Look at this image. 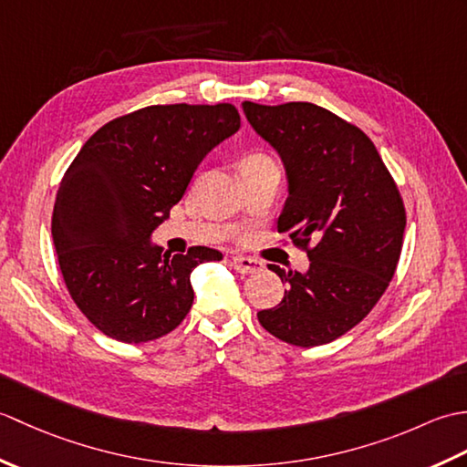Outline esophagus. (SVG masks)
<instances>
[{"label":"esophagus","instance_id":"esophagus-1","mask_svg":"<svg viewBox=\"0 0 467 467\" xmlns=\"http://www.w3.org/2000/svg\"><path fill=\"white\" fill-rule=\"evenodd\" d=\"M231 265L234 266V271H239L241 275H253L256 271H261V263L251 259V256H233Z\"/></svg>","mask_w":467,"mask_h":467}]
</instances>
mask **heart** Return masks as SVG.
Instances as JSON below:
<instances>
[{
  "mask_svg": "<svg viewBox=\"0 0 467 467\" xmlns=\"http://www.w3.org/2000/svg\"><path fill=\"white\" fill-rule=\"evenodd\" d=\"M265 161H269V158H266V156H263V154H251L249 158H244V162H243V164H253V162H265Z\"/></svg>",
  "mask_w": 467,
  "mask_h": 467,
  "instance_id": "obj_1",
  "label": "heart"
}]
</instances>
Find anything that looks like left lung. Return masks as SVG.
<instances>
[{
  "label": "left lung",
  "instance_id": "1",
  "mask_svg": "<svg viewBox=\"0 0 467 467\" xmlns=\"http://www.w3.org/2000/svg\"><path fill=\"white\" fill-rule=\"evenodd\" d=\"M246 120L285 164L289 181L276 228L306 251L309 271H283V301L259 323L296 347L335 341L361 323L398 269L405 208L375 144L311 102H243Z\"/></svg>",
  "mask_w": 467,
  "mask_h": 467
}]
</instances>
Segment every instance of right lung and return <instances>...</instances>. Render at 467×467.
Wrapping results in <instances>:
<instances>
[{
  "instance_id": "right-lung-1",
  "label": "right lung",
  "mask_w": 467,
  "mask_h": 467,
  "mask_svg": "<svg viewBox=\"0 0 467 467\" xmlns=\"http://www.w3.org/2000/svg\"><path fill=\"white\" fill-rule=\"evenodd\" d=\"M241 128L233 104L148 106L104 124L57 188L52 236L64 283L86 319L122 343L174 331L194 301L191 273L223 254L150 243L202 158Z\"/></svg>"
}]
</instances>
